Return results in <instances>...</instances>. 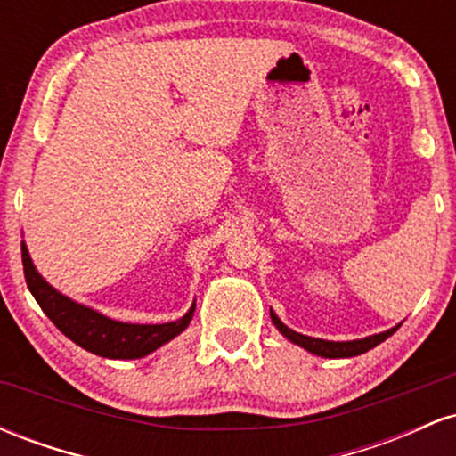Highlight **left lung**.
I'll use <instances>...</instances> for the list:
<instances>
[{"label":"left lung","instance_id":"1","mask_svg":"<svg viewBox=\"0 0 456 456\" xmlns=\"http://www.w3.org/2000/svg\"><path fill=\"white\" fill-rule=\"evenodd\" d=\"M270 317H272V323L279 328V332L282 334V337L289 338L291 343L300 345V347H305L306 352L322 355V358H352V355H360V354L369 352V349L378 347L379 343H384L386 338L392 337V334L399 330V326H395V328L386 330V332L373 334V337L358 338V341H323V338L306 337V334H300V332H296V330L287 328L285 323L276 317L274 311H270Z\"/></svg>","mask_w":456,"mask_h":456}]
</instances>
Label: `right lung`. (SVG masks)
Here are the masks:
<instances>
[{
	"instance_id": "obj_1",
	"label": "right lung",
	"mask_w": 456,
	"mask_h": 456,
	"mask_svg": "<svg viewBox=\"0 0 456 456\" xmlns=\"http://www.w3.org/2000/svg\"><path fill=\"white\" fill-rule=\"evenodd\" d=\"M20 257H23L25 282H28L31 296L36 297L46 317L55 323L61 334H66L72 343L87 352L113 360H134L143 358L159 349L160 345L169 343L177 334L184 332L191 323L195 305L191 311L177 322L169 323H124L102 315V313L87 308L78 302L61 296L60 291L46 282L38 270L31 264L28 246L20 242Z\"/></svg>"
}]
</instances>
